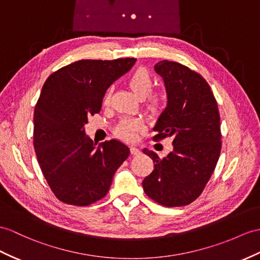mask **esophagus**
<instances>
[{
    "label": "esophagus",
    "instance_id": "34e87169",
    "mask_svg": "<svg viewBox=\"0 0 260 260\" xmlns=\"http://www.w3.org/2000/svg\"><path fill=\"white\" fill-rule=\"evenodd\" d=\"M130 152H131L132 155H139V154L141 153L140 149H138L137 147H131V148H130Z\"/></svg>",
    "mask_w": 260,
    "mask_h": 260
}]
</instances>
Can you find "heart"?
<instances>
[{
  "instance_id": "1",
  "label": "heart",
  "mask_w": 260,
  "mask_h": 260,
  "mask_svg": "<svg viewBox=\"0 0 260 260\" xmlns=\"http://www.w3.org/2000/svg\"><path fill=\"white\" fill-rule=\"evenodd\" d=\"M128 84L139 98H148V104L152 109H156L162 103L163 94L159 91H151L153 87V78L144 67H139L128 77ZM110 89H107L103 96V104H108ZM143 129V123L139 119L123 118L113 128V134L124 141H135L138 134Z\"/></svg>"
}]
</instances>
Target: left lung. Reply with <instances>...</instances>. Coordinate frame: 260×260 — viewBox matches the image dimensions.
<instances>
[{
    "label": "left lung",
    "instance_id": "8db88e82",
    "mask_svg": "<svg viewBox=\"0 0 260 260\" xmlns=\"http://www.w3.org/2000/svg\"><path fill=\"white\" fill-rule=\"evenodd\" d=\"M154 69L164 80L168 106L153 128V140L171 138L174 147L163 159L143 149L154 170L142 186L156 203L184 206L203 192L219 159V111L210 85L199 73L169 60L159 61Z\"/></svg>",
    "mask_w": 260,
    "mask_h": 260
}]
</instances>
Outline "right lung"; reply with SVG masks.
Here are the masks:
<instances>
[{
	"label": "right lung",
	"instance_id": "right-lung-1",
	"mask_svg": "<svg viewBox=\"0 0 260 260\" xmlns=\"http://www.w3.org/2000/svg\"><path fill=\"white\" fill-rule=\"evenodd\" d=\"M136 60L81 59L56 71L44 84L34 111V149L62 203L87 206L105 198L113 174L129 156V148L115 139L97 148L84 125L100 112L105 91Z\"/></svg>",
	"mask_w": 260,
	"mask_h": 260
}]
</instances>
